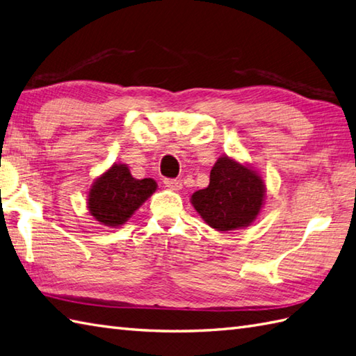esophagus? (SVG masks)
Returning a JSON list of instances; mask_svg holds the SVG:
<instances>
[{
    "instance_id": "obj_1",
    "label": "esophagus",
    "mask_w": 356,
    "mask_h": 356,
    "mask_svg": "<svg viewBox=\"0 0 356 356\" xmlns=\"http://www.w3.org/2000/svg\"><path fill=\"white\" fill-rule=\"evenodd\" d=\"M164 186L168 187V188H170V191H175V192L181 191V187H183V184H181L179 179H172V178H165L164 179Z\"/></svg>"
}]
</instances>
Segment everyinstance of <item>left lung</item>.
<instances>
[{
	"instance_id": "1",
	"label": "left lung",
	"mask_w": 356,
	"mask_h": 356,
	"mask_svg": "<svg viewBox=\"0 0 356 356\" xmlns=\"http://www.w3.org/2000/svg\"><path fill=\"white\" fill-rule=\"evenodd\" d=\"M266 186L250 164L222 155L211 168L210 184L195 192L193 209L204 222L218 232L251 225L265 204Z\"/></svg>"
}]
</instances>
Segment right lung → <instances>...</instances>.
<instances>
[{"label":"right lung","instance_id":"1","mask_svg":"<svg viewBox=\"0 0 356 356\" xmlns=\"http://www.w3.org/2000/svg\"><path fill=\"white\" fill-rule=\"evenodd\" d=\"M155 191V179L134 178L128 165L114 163L94 179L86 205L90 215L100 224L117 228L123 225Z\"/></svg>","mask_w":356,"mask_h":356}]
</instances>
